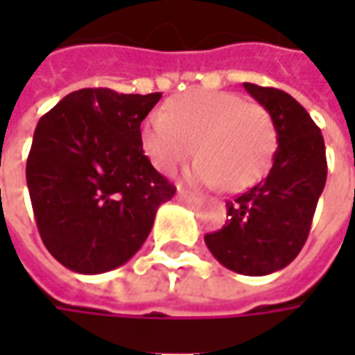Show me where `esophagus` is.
I'll use <instances>...</instances> for the list:
<instances>
[{
    "mask_svg": "<svg viewBox=\"0 0 355 355\" xmlns=\"http://www.w3.org/2000/svg\"><path fill=\"white\" fill-rule=\"evenodd\" d=\"M178 199H180V201H185V203H198V198L191 196V193H187L184 189H178Z\"/></svg>",
    "mask_w": 355,
    "mask_h": 355,
    "instance_id": "1",
    "label": "esophagus"
}]
</instances>
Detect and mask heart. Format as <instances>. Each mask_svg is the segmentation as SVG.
Segmentation results:
<instances>
[{
	"label": "heart",
	"instance_id": "heart-1",
	"mask_svg": "<svg viewBox=\"0 0 355 355\" xmlns=\"http://www.w3.org/2000/svg\"><path fill=\"white\" fill-rule=\"evenodd\" d=\"M140 140L159 171L198 152L189 180L241 191L265 175L277 152V128L265 106L223 90H193L144 120Z\"/></svg>",
	"mask_w": 355,
	"mask_h": 355
}]
</instances>
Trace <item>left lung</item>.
<instances>
[{
    "instance_id": "left-lung-1",
    "label": "left lung",
    "mask_w": 355,
    "mask_h": 355,
    "mask_svg": "<svg viewBox=\"0 0 355 355\" xmlns=\"http://www.w3.org/2000/svg\"><path fill=\"white\" fill-rule=\"evenodd\" d=\"M243 87L272 116L279 148L265 180L227 201L229 219L205 235V245L229 270L265 277L291 265L306 243L326 185V148L320 128L288 92Z\"/></svg>"
}]
</instances>
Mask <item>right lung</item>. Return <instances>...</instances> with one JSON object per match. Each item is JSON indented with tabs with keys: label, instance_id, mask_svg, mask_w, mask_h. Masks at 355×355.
<instances>
[{
	"label": "right lung",
	"instance_id": "right-lung-1",
	"mask_svg": "<svg viewBox=\"0 0 355 355\" xmlns=\"http://www.w3.org/2000/svg\"><path fill=\"white\" fill-rule=\"evenodd\" d=\"M159 98L80 89L39 120L25 175L39 235L62 266L101 275L128 263L173 198L140 140Z\"/></svg>",
	"mask_w": 355,
	"mask_h": 355
}]
</instances>
